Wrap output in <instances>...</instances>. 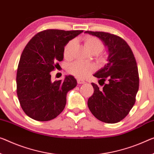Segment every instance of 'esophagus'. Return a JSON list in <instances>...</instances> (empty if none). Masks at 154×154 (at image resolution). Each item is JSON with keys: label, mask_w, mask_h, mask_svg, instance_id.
Returning a JSON list of instances; mask_svg holds the SVG:
<instances>
[{"label": "esophagus", "mask_w": 154, "mask_h": 154, "mask_svg": "<svg viewBox=\"0 0 154 154\" xmlns=\"http://www.w3.org/2000/svg\"><path fill=\"white\" fill-rule=\"evenodd\" d=\"M77 82H78V83H79V84H84V83H85V80H81V79H77Z\"/></svg>", "instance_id": "obj_1"}]
</instances>
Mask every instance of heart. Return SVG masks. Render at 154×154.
<instances>
[{
  "instance_id": "heart-1",
  "label": "heart",
  "mask_w": 154,
  "mask_h": 154,
  "mask_svg": "<svg viewBox=\"0 0 154 154\" xmlns=\"http://www.w3.org/2000/svg\"><path fill=\"white\" fill-rule=\"evenodd\" d=\"M85 45L91 53L97 54L103 50V44L98 38L87 36L84 38ZM75 45V40H72L64 47L63 55L65 58L69 59L72 56L73 50ZM96 67L93 64L81 62H74L70 64L67 68L68 72L79 79H84L95 70Z\"/></svg>"
}]
</instances>
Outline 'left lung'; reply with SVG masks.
Masks as SVG:
<instances>
[{
  "instance_id": "left-lung-1",
  "label": "left lung",
  "mask_w": 154,
  "mask_h": 154,
  "mask_svg": "<svg viewBox=\"0 0 154 154\" xmlns=\"http://www.w3.org/2000/svg\"><path fill=\"white\" fill-rule=\"evenodd\" d=\"M98 37L107 48V63L94 74L98 85L91 83L94 94L87 101L88 107L97 119L116 123L128 114L136 101L139 76L136 59L131 48L122 38L109 33L86 31Z\"/></svg>"
}]
</instances>
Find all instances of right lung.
Segmentation results:
<instances>
[{
	"mask_svg": "<svg viewBox=\"0 0 154 154\" xmlns=\"http://www.w3.org/2000/svg\"><path fill=\"white\" fill-rule=\"evenodd\" d=\"M82 30L47 29L32 38L25 46L18 63L16 85L21 107L28 116L48 121L63 112L67 94L77 85L72 75L52 81L51 72L63 60L64 47Z\"/></svg>",
	"mask_w": 154,
	"mask_h": 154,
	"instance_id": "right-lung-1",
	"label": "right lung"
}]
</instances>
